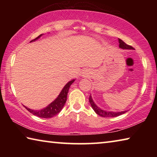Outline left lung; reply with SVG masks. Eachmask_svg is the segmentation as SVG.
<instances>
[{
  "label": "left lung",
  "mask_w": 157,
  "mask_h": 157,
  "mask_svg": "<svg viewBox=\"0 0 157 157\" xmlns=\"http://www.w3.org/2000/svg\"><path fill=\"white\" fill-rule=\"evenodd\" d=\"M118 41H119V47L122 49H134V48L131 46H129V45L126 44L124 42L121 40V39H118ZM89 102L91 104V107L93 108V109L95 111V112L98 115H99L102 117H105V118H111V117H116L120 115H122V114L124 113L127 112V111H121V112H115V111H107L105 110L101 109L100 108H99L98 106L95 104L94 100L92 99L91 95H90L89 96Z\"/></svg>",
  "instance_id": "1"
}]
</instances>
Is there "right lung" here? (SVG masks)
Listing matches in <instances>:
<instances>
[{
  "label": "right lung",
  "mask_w": 157,
  "mask_h": 157,
  "mask_svg": "<svg viewBox=\"0 0 157 157\" xmlns=\"http://www.w3.org/2000/svg\"><path fill=\"white\" fill-rule=\"evenodd\" d=\"M42 35H43V34H40V35L37 36L36 38L30 41V42L36 41V39L40 38ZM74 81H75V79H72L71 81L68 82V83L65 85L64 87H63L62 91L60 92L59 95H58V97L56 99L50 103L49 105H48L46 108L42 109L40 110H33L25 107V106L24 107H25L26 109L28 111H30L31 113H33V115L39 116L40 117V118H52L53 116H56L57 114L60 112L61 110H62V108L63 107V106H64L66 102V100H67L68 89L70 88L71 85L73 83Z\"/></svg>",
  "instance_id": "add662e5"
}]
</instances>
